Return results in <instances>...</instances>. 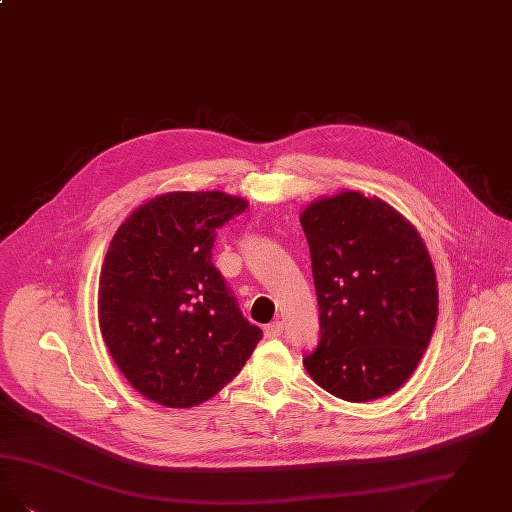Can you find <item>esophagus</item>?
<instances>
[{
	"instance_id": "34e87169",
	"label": "esophagus",
	"mask_w": 512,
	"mask_h": 512,
	"mask_svg": "<svg viewBox=\"0 0 512 512\" xmlns=\"http://www.w3.org/2000/svg\"><path fill=\"white\" fill-rule=\"evenodd\" d=\"M282 333H284V324L282 322H272V324H268L265 328L266 339H276Z\"/></svg>"
}]
</instances>
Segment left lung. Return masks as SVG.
I'll list each match as a JSON object with an SVG mask.
<instances>
[{
  "instance_id": "1",
  "label": "left lung",
  "mask_w": 512,
  "mask_h": 512,
  "mask_svg": "<svg viewBox=\"0 0 512 512\" xmlns=\"http://www.w3.org/2000/svg\"><path fill=\"white\" fill-rule=\"evenodd\" d=\"M320 308V343L303 364L347 402L400 389L436 326L438 284L408 219L377 196L341 190L301 211Z\"/></svg>"
}]
</instances>
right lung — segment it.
Listing matches in <instances>:
<instances>
[{
    "label": "right lung",
    "mask_w": 512,
    "mask_h": 512,
    "mask_svg": "<svg viewBox=\"0 0 512 512\" xmlns=\"http://www.w3.org/2000/svg\"><path fill=\"white\" fill-rule=\"evenodd\" d=\"M249 202L219 190L165 192L116 230L99 278V326L123 377L165 408L228 385L263 337L211 261L217 228Z\"/></svg>",
    "instance_id": "1"
}]
</instances>
